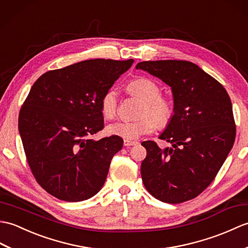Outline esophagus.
Here are the masks:
<instances>
[{"label":"esophagus","instance_id":"esophagus-1","mask_svg":"<svg viewBox=\"0 0 248 248\" xmlns=\"http://www.w3.org/2000/svg\"><path fill=\"white\" fill-rule=\"evenodd\" d=\"M137 141H128V140H124V146H131V145H136Z\"/></svg>","mask_w":248,"mask_h":248}]
</instances>
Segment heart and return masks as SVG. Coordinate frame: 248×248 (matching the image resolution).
I'll return each mask as SVG.
<instances>
[{
    "label": "heart",
    "mask_w": 248,
    "mask_h": 248,
    "mask_svg": "<svg viewBox=\"0 0 248 248\" xmlns=\"http://www.w3.org/2000/svg\"><path fill=\"white\" fill-rule=\"evenodd\" d=\"M126 90L142 102L138 117L131 122H117L107 127L110 135L118 136L124 140H136L156 127L164 128L172 122L175 106L168 97L161 96V88L156 81L147 78H137L126 87ZM101 111L104 118L112 120L118 113L117 92L110 89L101 100Z\"/></svg>",
    "instance_id": "heart-1"
}]
</instances>
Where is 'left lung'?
I'll return each mask as SVG.
<instances>
[{
	"label": "left lung",
	"mask_w": 248,
	"mask_h": 248,
	"mask_svg": "<svg viewBox=\"0 0 248 248\" xmlns=\"http://www.w3.org/2000/svg\"><path fill=\"white\" fill-rule=\"evenodd\" d=\"M137 69L160 78L172 89L175 114L159 139L161 150L143 141L144 186L155 199L180 203L200 195L216 178L235 139L232 105L225 88L199 65L186 60L142 62Z\"/></svg>",
	"instance_id": "1"
}]
</instances>
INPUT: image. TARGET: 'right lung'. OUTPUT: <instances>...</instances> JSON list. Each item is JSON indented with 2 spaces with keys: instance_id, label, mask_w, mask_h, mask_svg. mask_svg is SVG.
<instances>
[{
  "instance_id": "1",
  "label": "right lung",
  "mask_w": 248,
  "mask_h": 248,
  "mask_svg": "<svg viewBox=\"0 0 248 248\" xmlns=\"http://www.w3.org/2000/svg\"><path fill=\"white\" fill-rule=\"evenodd\" d=\"M133 63L85 60L48 71L32 85L19 113V133L31 173L47 193L81 202L102 189L123 139L90 136L104 128L103 95Z\"/></svg>"
}]
</instances>
